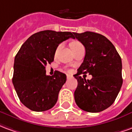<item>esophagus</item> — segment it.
<instances>
[{
    "label": "esophagus",
    "mask_w": 132,
    "mask_h": 132,
    "mask_svg": "<svg viewBox=\"0 0 132 132\" xmlns=\"http://www.w3.org/2000/svg\"><path fill=\"white\" fill-rule=\"evenodd\" d=\"M66 78H67V79H68V80H69V79H71L72 78H73V76H71V75L67 74L66 75Z\"/></svg>",
    "instance_id": "esophagus-1"
}]
</instances>
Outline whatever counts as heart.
<instances>
[{"mask_svg": "<svg viewBox=\"0 0 132 132\" xmlns=\"http://www.w3.org/2000/svg\"><path fill=\"white\" fill-rule=\"evenodd\" d=\"M82 46V44H81L80 42H73L71 43V44L72 50H73V49H76V48H78V47H79V46ZM61 45H59V46L57 47V49H56V53H57L58 51H59V49L61 48Z\"/></svg>", "mask_w": 132, "mask_h": 132, "instance_id": "obj_1", "label": "heart"}]
</instances>
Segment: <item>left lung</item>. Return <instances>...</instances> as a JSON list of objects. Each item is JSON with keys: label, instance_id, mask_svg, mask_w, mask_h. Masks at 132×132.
<instances>
[{"label": "left lung", "instance_id": "obj_1", "mask_svg": "<svg viewBox=\"0 0 132 132\" xmlns=\"http://www.w3.org/2000/svg\"><path fill=\"white\" fill-rule=\"evenodd\" d=\"M83 44L86 55L73 76L78 80L74 93L76 105L88 112H99L113 104L122 87V59L115 47L105 36L93 32L73 33ZM89 72L90 80L80 76Z\"/></svg>", "mask_w": 132, "mask_h": 132}]
</instances>
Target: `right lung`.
<instances>
[{
    "label": "right lung",
    "mask_w": 132,
    "mask_h": 132,
    "mask_svg": "<svg viewBox=\"0 0 132 132\" xmlns=\"http://www.w3.org/2000/svg\"><path fill=\"white\" fill-rule=\"evenodd\" d=\"M73 33L41 31L25 41L16 54L14 61L13 83L19 99L30 110L43 112L52 108L66 81V76L56 71L46 76L45 66L54 61L59 44Z\"/></svg>",
    "instance_id": "add662e5"
}]
</instances>
